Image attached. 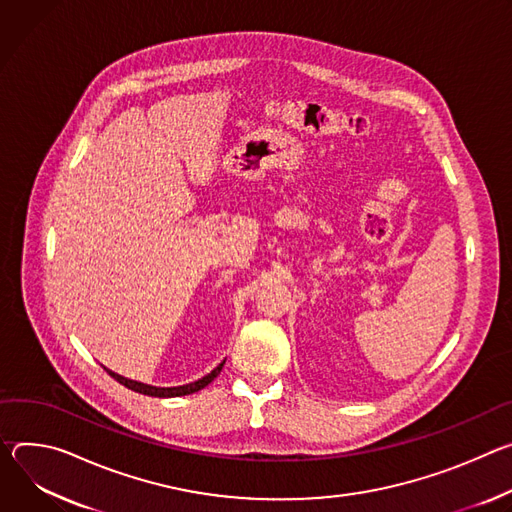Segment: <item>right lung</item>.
Instances as JSON below:
<instances>
[{"label":"right lung","mask_w":512,"mask_h":512,"mask_svg":"<svg viewBox=\"0 0 512 512\" xmlns=\"http://www.w3.org/2000/svg\"><path fill=\"white\" fill-rule=\"evenodd\" d=\"M223 364H225V360H223L215 370H211L207 376H203V378L197 380V382H191V384H185V386H173V388H158V386L142 384V382H136V380H128V378H124V376H120V374H116V372H111V370H107V368H105V370H107V374H109L111 378H116L120 384H124L126 388H130V390H134V392L148 394V396H158V399H166V396H185V394H193V392L205 388V386L221 372Z\"/></svg>","instance_id":"1"}]
</instances>
